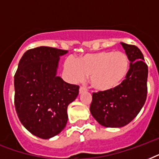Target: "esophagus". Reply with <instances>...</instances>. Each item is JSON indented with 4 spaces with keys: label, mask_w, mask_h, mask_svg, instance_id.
<instances>
[{
    "label": "esophagus",
    "mask_w": 159,
    "mask_h": 159,
    "mask_svg": "<svg viewBox=\"0 0 159 159\" xmlns=\"http://www.w3.org/2000/svg\"><path fill=\"white\" fill-rule=\"evenodd\" d=\"M87 92V87H80V88H79V92H80V93H83V92Z\"/></svg>",
    "instance_id": "1"
}]
</instances>
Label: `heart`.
<instances>
[{"label": "heart", "mask_w": 159, "mask_h": 159, "mask_svg": "<svg viewBox=\"0 0 159 159\" xmlns=\"http://www.w3.org/2000/svg\"><path fill=\"white\" fill-rule=\"evenodd\" d=\"M63 67L71 82H82L89 76L95 89L111 92L120 87L127 77L130 61L123 52L102 51L82 55L77 60L67 58Z\"/></svg>", "instance_id": "b5f03b06"}]
</instances>
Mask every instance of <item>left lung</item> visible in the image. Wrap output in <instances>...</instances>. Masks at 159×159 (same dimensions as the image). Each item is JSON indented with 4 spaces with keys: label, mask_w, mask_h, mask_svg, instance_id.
I'll use <instances>...</instances> for the list:
<instances>
[{
    "label": "left lung",
    "mask_w": 159,
    "mask_h": 159,
    "mask_svg": "<svg viewBox=\"0 0 159 159\" xmlns=\"http://www.w3.org/2000/svg\"><path fill=\"white\" fill-rule=\"evenodd\" d=\"M130 61L129 72L122 84L111 92L92 94L90 111L102 126L120 128L135 118L147 98L148 66L134 45L120 43Z\"/></svg>",
    "instance_id": "8db88e82"
}]
</instances>
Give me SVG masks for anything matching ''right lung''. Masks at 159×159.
<instances>
[{
	"label": "right lung",
	"instance_id": "right-lung-1",
	"mask_svg": "<svg viewBox=\"0 0 159 159\" xmlns=\"http://www.w3.org/2000/svg\"><path fill=\"white\" fill-rule=\"evenodd\" d=\"M67 50L41 46L26 51L15 74V106L21 124L32 134L47 139L67 122V106L79 87L57 76L60 57Z\"/></svg>",
	"mask_w": 159,
	"mask_h": 159
}]
</instances>
